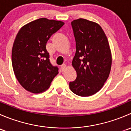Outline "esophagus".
<instances>
[{
  "mask_svg": "<svg viewBox=\"0 0 131 131\" xmlns=\"http://www.w3.org/2000/svg\"><path fill=\"white\" fill-rule=\"evenodd\" d=\"M66 67H67V65H66L65 64H63L61 66V70H63V71L65 70Z\"/></svg>",
  "mask_w": 131,
  "mask_h": 131,
  "instance_id": "obj_1",
  "label": "esophagus"
}]
</instances>
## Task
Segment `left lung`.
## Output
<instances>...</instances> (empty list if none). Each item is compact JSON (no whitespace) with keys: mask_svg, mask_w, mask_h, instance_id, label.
<instances>
[{"mask_svg":"<svg viewBox=\"0 0 131 131\" xmlns=\"http://www.w3.org/2000/svg\"><path fill=\"white\" fill-rule=\"evenodd\" d=\"M76 42L72 66L77 78L70 89L80 96H90L103 86L110 72L112 54L108 39L97 23L80 18L71 23Z\"/></svg>","mask_w":131,"mask_h":131,"instance_id":"8db88e82","label":"left lung"}]
</instances>
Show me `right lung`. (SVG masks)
I'll use <instances>...</instances> for the list:
<instances>
[{
    "label": "right lung",
    "mask_w": 131,
    "mask_h": 131,
    "mask_svg": "<svg viewBox=\"0 0 131 131\" xmlns=\"http://www.w3.org/2000/svg\"><path fill=\"white\" fill-rule=\"evenodd\" d=\"M64 25L61 21L40 18L19 30L13 43L12 64L17 80L26 91L40 93L49 88L58 73L50 62L46 43Z\"/></svg>",
    "instance_id": "add662e5"
}]
</instances>
